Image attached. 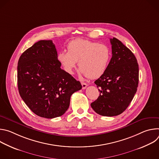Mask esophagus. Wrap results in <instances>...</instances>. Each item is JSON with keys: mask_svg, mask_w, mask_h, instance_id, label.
<instances>
[{"mask_svg": "<svg viewBox=\"0 0 159 159\" xmlns=\"http://www.w3.org/2000/svg\"><path fill=\"white\" fill-rule=\"evenodd\" d=\"M81 84H82V89H85L87 87V84L85 82H81Z\"/></svg>", "mask_w": 159, "mask_h": 159, "instance_id": "1", "label": "esophagus"}]
</instances>
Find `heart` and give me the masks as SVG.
Instances as JSON below:
<instances>
[{
  "label": "heart",
  "instance_id": "1",
  "mask_svg": "<svg viewBox=\"0 0 159 159\" xmlns=\"http://www.w3.org/2000/svg\"><path fill=\"white\" fill-rule=\"evenodd\" d=\"M67 51L57 55L63 70L73 74L77 62L80 72L90 79L101 77L106 71L111 59V51L106 44L84 39H77L67 44Z\"/></svg>",
  "mask_w": 159,
  "mask_h": 159
}]
</instances>
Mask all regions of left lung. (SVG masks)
<instances>
[{
  "mask_svg": "<svg viewBox=\"0 0 159 159\" xmlns=\"http://www.w3.org/2000/svg\"><path fill=\"white\" fill-rule=\"evenodd\" d=\"M112 58L104 73L94 83L100 95L90 104L98 114L119 115L128 107L139 85L137 60L131 51L116 38L110 39Z\"/></svg>",
  "mask_w": 159,
  "mask_h": 159,
  "instance_id": "1",
  "label": "left lung"
}]
</instances>
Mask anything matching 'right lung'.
<instances>
[{
	"instance_id": "obj_1",
	"label": "right lung",
	"mask_w": 159,
	"mask_h": 159,
	"mask_svg": "<svg viewBox=\"0 0 159 159\" xmlns=\"http://www.w3.org/2000/svg\"><path fill=\"white\" fill-rule=\"evenodd\" d=\"M52 40H41L22 53L17 65L19 94L36 115L54 118L63 115L70 97L82 89L79 81L62 70Z\"/></svg>"
}]
</instances>
